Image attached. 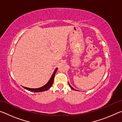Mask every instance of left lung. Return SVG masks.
Listing matches in <instances>:
<instances>
[{
    "label": "left lung",
    "instance_id": "left-lung-1",
    "mask_svg": "<svg viewBox=\"0 0 122 122\" xmlns=\"http://www.w3.org/2000/svg\"><path fill=\"white\" fill-rule=\"evenodd\" d=\"M68 83H69V82H68ZM69 86H70V87H71V89L72 90H76V89H74V88H73V87H72V86H71V85H70V84H69Z\"/></svg>",
    "mask_w": 122,
    "mask_h": 122
}]
</instances>
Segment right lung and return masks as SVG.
<instances>
[{"mask_svg": "<svg viewBox=\"0 0 122 122\" xmlns=\"http://www.w3.org/2000/svg\"><path fill=\"white\" fill-rule=\"evenodd\" d=\"M57 70V68H56L54 70V71L53 74H52V75H51L50 80H49V81L47 82L45 86H41V87L39 88H29L25 87V86H22V87L28 91H30V92H45V91L48 90L51 87L53 83L55 73H56Z\"/></svg>", "mask_w": 122, "mask_h": 122, "instance_id": "obj_1", "label": "right lung"}]
</instances>
